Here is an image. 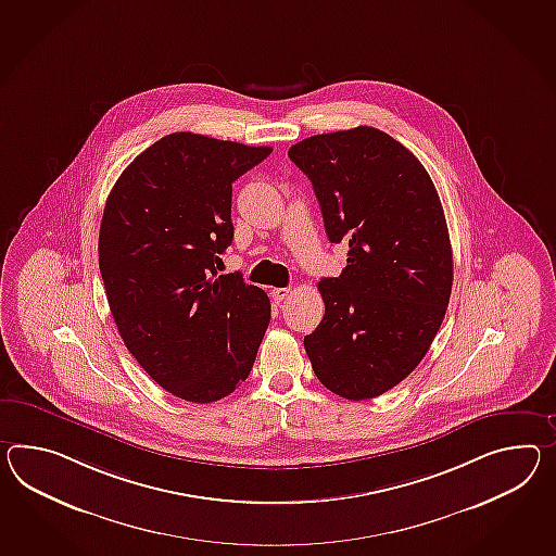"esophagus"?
<instances>
[{
	"label": "esophagus",
	"mask_w": 556,
	"mask_h": 556,
	"mask_svg": "<svg viewBox=\"0 0 556 556\" xmlns=\"http://www.w3.org/2000/svg\"><path fill=\"white\" fill-rule=\"evenodd\" d=\"M289 293H291L289 287H277V289H273L271 291L273 301H275V303H281Z\"/></svg>",
	"instance_id": "34e87169"
}]
</instances>
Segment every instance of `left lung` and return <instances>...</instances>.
I'll use <instances>...</instances> for the list:
<instances>
[{
	"mask_svg": "<svg viewBox=\"0 0 556 556\" xmlns=\"http://www.w3.org/2000/svg\"><path fill=\"white\" fill-rule=\"evenodd\" d=\"M289 159L312 180L329 241L350 247L341 275L317 285L326 315L305 352L327 390L376 397L416 369L444 321V208L420 161L371 126L309 136Z\"/></svg>",
	"mask_w": 556,
	"mask_h": 556,
	"instance_id": "1",
	"label": "left lung"
}]
</instances>
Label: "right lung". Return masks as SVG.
Returning a JSON list of instances; mask_svg holds the SVG:
<instances>
[{"label":"right lung","instance_id":"add662e5","mask_svg":"<svg viewBox=\"0 0 556 556\" xmlns=\"http://www.w3.org/2000/svg\"><path fill=\"white\" fill-rule=\"evenodd\" d=\"M271 150L173 132L110 190L98 239L110 312L136 362L180 400L235 392L269 327L267 293L215 265L232 241V182Z\"/></svg>","mask_w":556,"mask_h":556}]
</instances>
